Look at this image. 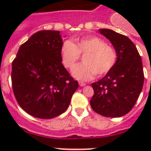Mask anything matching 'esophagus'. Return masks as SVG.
<instances>
[{
	"mask_svg": "<svg viewBox=\"0 0 151 151\" xmlns=\"http://www.w3.org/2000/svg\"><path fill=\"white\" fill-rule=\"evenodd\" d=\"M79 85H80V86H81V87H83V86H85V85H86V84H85V83H84V82H79Z\"/></svg>",
	"mask_w": 151,
	"mask_h": 151,
	"instance_id": "esophagus-1",
	"label": "esophagus"
}]
</instances>
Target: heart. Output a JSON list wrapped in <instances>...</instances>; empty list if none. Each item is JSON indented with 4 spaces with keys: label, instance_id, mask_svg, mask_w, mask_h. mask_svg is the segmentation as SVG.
Instances as JSON below:
<instances>
[{
    "label": "heart",
    "instance_id": "b5f03b06",
    "mask_svg": "<svg viewBox=\"0 0 151 151\" xmlns=\"http://www.w3.org/2000/svg\"><path fill=\"white\" fill-rule=\"evenodd\" d=\"M85 54L84 64L74 67L80 58ZM62 63L66 68L73 67V77L80 81H89L95 75L101 77L108 73L116 65L117 54L114 47L106 45L103 39L96 36H88L75 39V44L66 40L60 48Z\"/></svg>",
    "mask_w": 151,
    "mask_h": 151
}]
</instances>
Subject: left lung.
<instances>
[{"instance_id":"obj_1","label":"left lung","mask_w":151,"mask_h":151,"mask_svg":"<svg viewBox=\"0 0 151 151\" xmlns=\"http://www.w3.org/2000/svg\"><path fill=\"white\" fill-rule=\"evenodd\" d=\"M99 32L112 44L117 60L109 73L91 85L94 95L90 104L92 110L102 116L122 117L132 109L143 88L142 59L128 37L109 29H99Z\"/></svg>"}]
</instances>
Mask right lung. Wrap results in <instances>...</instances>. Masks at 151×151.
<instances>
[{
    "label": "right lung",
    "instance_id": "1",
    "mask_svg": "<svg viewBox=\"0 0 151 151\" xmlns=\"http://www.w3.org/2000/svg\"><path fill=\"white\" fill-rule=\"evenodd\" d=\"M60 32L41 30L20 46L12 62V82L15 99L27 114L51 119L68 108L78 89L62 63Z\"/></svg>",
    "mask_w": 151,
    "mask_h": 151
}]
</instances>
